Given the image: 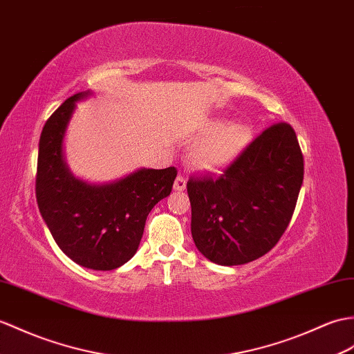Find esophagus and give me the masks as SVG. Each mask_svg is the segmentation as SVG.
<instances>
[{
    "label": "esophagus",
    "mask_w": 354,
    "mask_h": 354,
    "mask_svg": "<svg viewBox=\"0 0 354 354\" xmlns=\"http://www.w3.org/2000/svg\"><path fill=\"white\" fill-rule=\"evenodd\" d=\"M185 187H187V180H185V178L179 175V176L175 179L174 190H175V192H184V190H185Z\"/></svg>",
    "instance_id": "obj_1"
}]
</instances>
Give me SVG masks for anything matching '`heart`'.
Instances as JSON below:
<instances>
[{
    "mask_svg": "<svg viewBox=\"0 0 354 354\" xmlns=\"http://www.w3.org/2000/svg\"><path fill=\"white\" fill-rule=\"evenodd\" d=\"M205 134L190 152L193 166L205 174H218L240 158L252 142V129L238 122L211 120L199 128Z\"/></svg>",
    "mask_w": 354,
    "mask_h": 354,
    "instance_id": "heart-1",
    "label": "heart"
}]
</instances>
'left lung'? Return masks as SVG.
Returning a JSON list of instances; mask_svg holds the SVG:
<instances>
[{
  "mask_svg": "<svg viewBox=\"0 0 354 354\" xmlns=\"http://www.w3.org/2000/svg\"><path fill=\"white\" fill-rule=\"evenodd\" d=\"M303 184V155L288 123H274L218 178H192V235L218 266H241L271 250L285 232Z\"/></svg>",
  "mask_w": 354,
  "mask_h": 354,
  "instance_id": "8db88e82",
  "label": "left lung"
}]
</instances>
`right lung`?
Wrapping results in <instances>:
<instances>
[{
  "instance_id": "add662e5",
  "label": "right lung",
  "mask_w": 354,
  "mask_h": 354,
  "mask_svg": "<svg viewBox=\"0 0 354 354\" xmlns=\"http://www.w3.org/2000/svg\"><path fill=\"white\" fill-rule=\"evenodd\" d=\"M66 100L45 123L39 140L36 199L40 216L62 252L78 266L109 271L134 257L146 217L171 192L176 169H137L111 183H87L66 164L63 142L77 102Z\"/></svg>"
}]
</instances>
